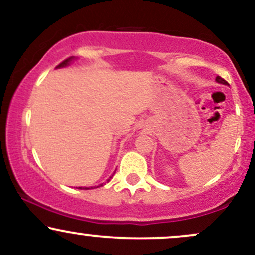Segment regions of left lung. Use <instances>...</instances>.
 <instances>
[{
    "instance_id": "left-lung-1",
    "label": "left lung",
    "mask_w": 255,
    "mask_h": 255,
    "mask_svg": "<svg viewBox=\"0 0 255 255\" xmlns=\"http://www.w3.org/2000/svg\"><path fill=\"white\" fill-rule=\"evenodd\" d=\"M216 80H217V81H218V83H221V84L228 85V83H227V81H225L223 78H221V77H219V75H218V77H217V78H216Z\"/></svg>"
}]
</instances>
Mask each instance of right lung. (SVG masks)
<instances>
[{"label": "right lung", "instance_id": "1", "mask_svg": "<svg viewBox=\"0 0 255 255\" xmlns=\"http://www.w3.org/2000/svg\"><path fill=\"white\" fill-rule=\"evenodd\" d=\"M72 58H73V57H69V58H67V60L62 61V62H61L60 64H58V66L56 67V68H60V67H64V66H67V64H68L69 62H71V60H72ZM110 178H111V177H110ZM108 181H109V180H108ZM99 186H103V183H102V184H99ZM79 188H80V189H83V188H81V187H79ZM85 189H89V188H85Z\"/></svg>", "mask_w": 255, "mask_h": 255}]
</instances>
